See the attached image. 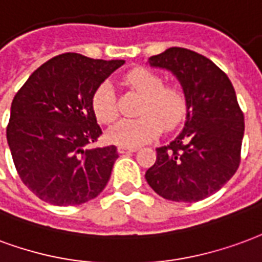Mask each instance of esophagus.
Wrapping results in <instances>:
<instances>
[{
  "label": "esophagus",
  "mask_w": 262,
  "mask_h": 262,
  "mask_svg": "<svg viewBox=\"0 0 262 262\" xmlns=\"http://www.w3.org/2000/svg\"><path fill=\"white\" fill-rule=\"evenodd\" d=\"M138 148H133V146H118V152L120 154H128V152H135Z\"/></svg>",
  "instance_id": "1"
}]
</instances>
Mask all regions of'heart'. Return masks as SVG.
I'll list each match as a JSON object with an SVG mask.
<instances>
[{
	"mask_svg": "<svg viewBox=\"0 0 262 262\" xmlns=\"http://www.w3.org/2000/svg\"><path fill=\"white\" fill-rule=\"evenodd\" d=\"M125 82L144 96L138 108L139 117L116 124L107 133L110 142L121 146H138L159 135L163 128L173 131L186 120L188 99L180 86L163 85V79L146 68L127 72ZM92 110L99 123L113 124L117 120L116 96L108 82H102L95 89Z\"/></svg>",
	"mask_w": 262,
	"mask_h": 262,
	"instance_id": "b5f03b06",
	"label": "heart"
}]
</instances>
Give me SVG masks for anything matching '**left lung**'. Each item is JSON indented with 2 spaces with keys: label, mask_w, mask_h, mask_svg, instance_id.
Wrapping results in <instances>:
<instances>
[{
  "label": "left lung",
  "mask_w": 262,
  "mask_h": 262,
  "mask_svg": "<svg viewBox=\"0 0 262 262\" xmlns=\"http://www.w3.org/2000/svg\"><path fill=\"white\" fill-rule=\"evenodd\" d=\"M149 62L180 79L188 113L180 135L156 149L145 179L166 200L201 201L230 180L242 160L244 114L236 92L219 67L188 49L171 47Z\"/></svg>",
  "instance_id": "left-lung-1"
}]
</instances>
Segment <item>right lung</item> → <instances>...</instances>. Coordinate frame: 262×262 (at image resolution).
Here are the masks:
<instances>
[{
  "mask_svg": "<svg viewBox=\"0 0 262 262\" xmlns=\"http://www.w3.org/2000/svg\"><path fill=\"white\" fill-rule=\"evenodd\" d=\"M123 64L76 53L55 55L15 95L7 139L20 180L40 200L79 205L106 187L118 152L114 145L89 146L102 135L92 95Z\"/></svg>",
  "mask_w": 262,
  "mask_h": 262,
  "instance_id": "obj_1",
  "label": "right lung"
}]
</instances>
